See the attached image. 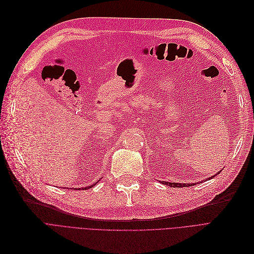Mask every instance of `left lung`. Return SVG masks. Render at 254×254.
<instances>
[{
  "instance_id": "left-lung-1",
  "label": "left lung",
  "mask_w": 254,
  "mask_h": 254,
  "mask_svg": "<svg viewBox=\"0 0 254 254\" xmlns=\"http://www.w3.org/2000/svg\"><path fill=\"white\" fill-rule=\"evenodd\" d=\"M220 173V172H219ZM219 173H217L216 175H214L213 177H211V178H208V179H206V180H210V179H213L215 176H217L218 175ZM162 184H165V185H168V186H171V187H184V186H186V187H188V186H192L193 184H181V183H171V182H165V181H162Z\"/></svg>"
}]
</instances>
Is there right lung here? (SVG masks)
<instances>
[{
    "mask_svg": "<svg viewBox=\"0 0 254 254\" xmlns=\"http://www.w3.org/2000/svg\"><path fill=\"white\" fill-rule=\"evenodd\" d=\"M93 186H95V185H92V186H88V187H86V188H84L83 190H87V189H89V188H92ZM78 189H79V188H78Z\"/></svg>",
    "mask_w": 254,
    "mask_h": 254,
    "instance_id": "1",
    "label": "right lung"
}]
</instances>
